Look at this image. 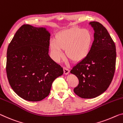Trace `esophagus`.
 I'll list each match as a JSON object with an SVG mask.
<instances>
[{
  "mask_svg": "<svg viewBox=\"0 0 123 123\" xmlns=\"http://www.w3.org/2000/svg\"><path fill=\"white\" fill-rule=\"evenodd\" d=\"M63 70H64V74L65 75H68V74L69 73V70L67 69V68H65L64 67L63 68Z\"/></svg>",
  "mask_w": 123,
  "mask_h": 123,
  "instance_id": "esophagus-1",
  "label": "esophagus"
}]
</instances>
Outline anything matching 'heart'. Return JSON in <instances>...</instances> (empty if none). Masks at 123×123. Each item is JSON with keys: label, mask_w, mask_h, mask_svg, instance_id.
<instances>
[{"label": "heart", "mask_w": 123, "mask_h": 123, "mask_svg": "<svg viewBox=\"0 0 123 123\" xmlns=\"http://www.w3.org/2000/svg\"><path fill=\"white\" fill-rule=\"evenodd\" d=\"M93 42V36L90 30L73 27L59 32L55 39L49 42L50 53L54 61L59 62L64 57V50L67 57L73 62L82 61L90 54Z\"/></svg>", "instance_id": "obj_1"}]
</instances>
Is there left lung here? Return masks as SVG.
Listing matches in <instances>:
<instances>
[{
  "instance_id": "obj_1",
  "label": "left lung",
  "mask_w": 123,
  "mask_h": 123,
  "mask_svg": "<svg viewBox=\"0 0 123 123\" xmlns=\"http://www.w3.org/2000/svg\"><path fill=\"white\" fill-rule=\"evenodd\" d=\"M89 25L94 31V41L90 54L73 68L70 73L79 79L74 92L82 98H93L103 93L114 76L116 48L107 29L98 22Z\"/></svg>"
}]
</instances>
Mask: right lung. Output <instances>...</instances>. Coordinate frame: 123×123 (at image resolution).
<instances>
[{
	"mask_svg": "<svg viewBox=\"0 0 123 123\" xmlns=\"http://www.w3.org/2000/svg\"><path fill=\"white\" fill-rule=\"evenodd\" d=\"M50 33L46 27L24 25L9 44L6 70L9 84L21 98L40 101L63 69L48 54Z\"/></svg>",
	"mask_w": 123,
	"mask_h": 123,
	"instance_id": "obj_1",
	"label": "right lung"
}]
</instances>
